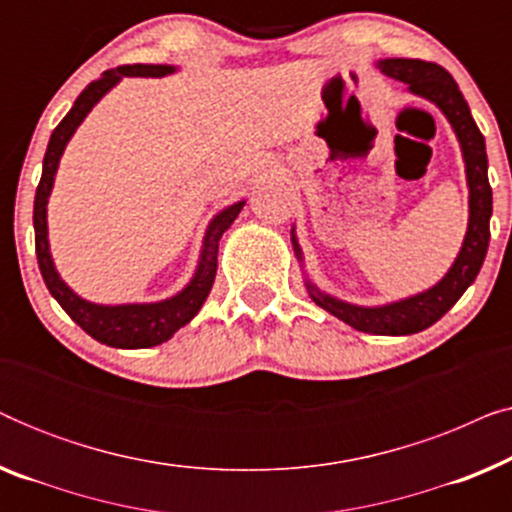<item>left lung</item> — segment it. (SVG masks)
Instances as JSON below:
<instances>
[{
    "label": "left lung",
    "instance_id": "obj_1",
    "mask_svg": "<svg viewBox=\"0 0 512 512\" xmlns=\"http://www.w3.org/2000/svg\"><path fill=\"white\" fill-rule=\"evenodd\" d=\"M380 69L387 76L408 83V88L415 95H422L426 100L436 102L447 121L452 123L457 132L461 151L466 160V179L471 188V219H468V230L464 247H461L457 261L450 272L433 286V289L419 293V296L398 300V303L382 305V307H359L342 303L338 298L326 296L317 286L307 282L310 298L333 317L354 326L356 331L375 333V335H410L419 333L424 328L443 317L457 300L464 296V291L475 282L482 268V261L487 256L489 247V216H492V186L487 179V151L485 137L475 125L471 109L461 95L457 81L445 72L436 62L426 60H408V58H389L380 62ZM296 254L300 249L293 240Z\"/></svg>",
    "mask_w": 512,
    "mask_h": 512
}]
</instances>
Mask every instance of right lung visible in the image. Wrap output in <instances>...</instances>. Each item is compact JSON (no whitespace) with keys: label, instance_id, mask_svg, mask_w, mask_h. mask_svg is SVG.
Masks as SVG:
<instances>
[{"label":"right lung","instance_id":"add662e5","mask_svg":"<svg viewBox=\"0 0 512 512\" xmlns=\"http://www.w3.org/2000/svg\"><path fill=\"white\" fill-rule=\"evenodd\" d=\"M174 72L170 65H123L116 67L114 72H104L100 79L90 83L83 93L76 97L74 107L69 114L58 123L53 130L51 142H48L46 156H44V170H41V181L37 186V195H34V247H37V261L41 277L51 291V296L58 300L62 310L86 331L90 338L109 347L121 349H144L160 345V342L170 340L181 326H186L209 296V289L214 284L216 275V254H219V240L221 235L230 228V223L237 219L244 202L230 205L228 209L216 216L209 223V230L205 235V244H202L200 265L191 284L184 291L170 300H160V303L151 305H95L76 296L69 286L62 282L58 272H55L51 251H48V228H46V202L51 195L55 170H58L60 156L65 151L69 137L79 128L83 118L95 102L114 88L123 76H165Z\"/></svg>","mask_w":512,"mask_h":512}]
</instances>
